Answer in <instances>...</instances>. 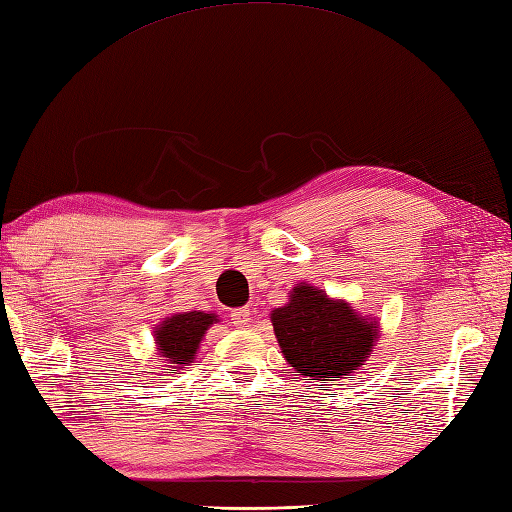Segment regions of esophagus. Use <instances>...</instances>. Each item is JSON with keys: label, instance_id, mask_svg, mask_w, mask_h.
<instances>
[{"label": "esophagus", "instance_id": "34e87169", "mask_svg": "<svg viewBox=\"0 0 512 512\" xmlns=\"http://www.w3.org/2000/svg\"><path fill=\"white\" fill-rule=\"evenodd\" d=\"M249 315H252V313H249L247 306H241V309H232V313H230V317H232L236 326H245L249 322Z\"/></svg>", "mask_w": 512, "mask_h": 512}]
</instances>
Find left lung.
I'll list each match as a JSON object with an SVG mask.
<instances>
[{
  "instance_id": "left-lung-1",
  "label": "left lung",
  "mask_w": 512,
  "mask_h": 512,
  "mask_svg": "<svg viewBox=\"0 0 512 512\" xmlns=\"http://www.w3.org/2000/svg\"><path fill=\"white\" fill-rule=\"evenodd\" d=\"M271 324L291 368L315 381L350 377L377 339V324L309 285L293 289L289 304L271 313Z\"/></svg>"
}]
</instances>
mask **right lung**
Here are the masks:
<instances>
[{"mask_svg":"<svg viewBox=\"0 0 512 512\" xmlns=\"http://www.w3.org/2000/svg\"><path fill=\"white\" fill-rule=\"evenodd\" d=\"M212 322H217V317L203 311L177 313L168 317L155 331V342L160 346L157 350L162 352V357H166V363H179V366L192 363L201 337L206 335Z\"/></svg>","mask_w":512,"mask_h":512,"instance_id":"add662e5","label":"right lung"}]
</instances>
